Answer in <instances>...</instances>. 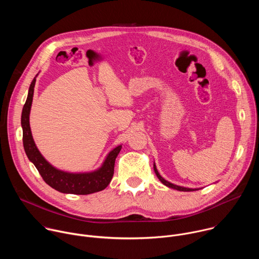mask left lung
Instances as JSON below:
<instances>
[{"label":"left lung","instance_id":"1","mask_svg":"<svg viewBox=\"0 0 259 259\" xmlns=\"http://www.w3.org/2000/svg\"><path fill=\"white\" fill-rule=\"evenodd\" d=\"M153 169H154V173H155L156 177L158 178V180H159L163 185H165V186H166V187H168V188H173V189H176V190H179V191H184V192H189V191H196V190H199V188H195V189H193V188H187V187L178 186V185H175V184H173V183H169L168 181L164 180V179L159 175V173H158V170H157L156 165H155V163H154V162H153Z\"/></svg>","mask_w":259,"mask_h":259}]
</instances>
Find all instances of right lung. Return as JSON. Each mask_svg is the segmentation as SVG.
<instances>
[{"label":"right lung","mask_w":259,"mask_h":259,"mask_svg":"<svg viewBox=\"0 0 259 259\" xmlns=\"http://www.w3.org/2000/svg\"><path fill=\"white\" fill-rule=\"evenodd\" d=\"M38 74H36V76ZM36 76L33 78L29 86L28 96L21 115L23 146L28 159L35 165L44 181L59 192L66 194L86 195L104 190L105 188H107L113 178L115 160L122 148V145H118L116 148L111 150L107 155L106 159L104 160L103 164L98 169L93 171L69 173V171L59 169L52 165L42 156V154L36 147L29 124V115L33 100Z\"/></svg>","instance_id":"1"}]
</instances>
